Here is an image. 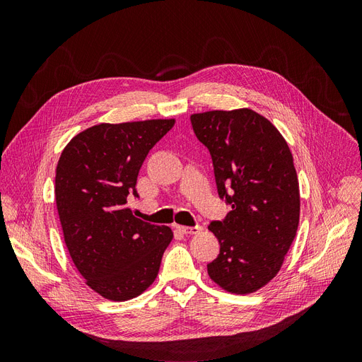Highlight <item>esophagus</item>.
Instances as JSON below:
<instances>
[{
	"label": "esophagus",
	"instance_id": "34e87169",
	"mask_svg": "<svg viewBox=\"0 0 362 362\" xmlns=\"http://www.w3.org/2000/svg\"><path fill=\"white\" fill-rule=\"evenodd\" d=\"M182 234H199L202 231L201 226H177Z\"/></svg>",
	"mask_w": 362,
	"mask_h": 362
}]
</instances>
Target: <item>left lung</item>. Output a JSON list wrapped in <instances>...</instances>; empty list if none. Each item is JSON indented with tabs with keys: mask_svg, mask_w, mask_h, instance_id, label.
<instances>
[{
	"mask_svg": "<svg viewBox=\"0 0 362 362\" xmlns=\"http://www.w3.org/2000/svg\"><path fill=\"white\" fill-rule=\"evenodd\" d=\"M190 120L211 154L218 196L233 208L208 226L221 245L208 275L229 293H254L276 276L298 231L291 151L276 127L250 108L196 113Z\"/></svg>",
	"mask_w": 362,
	"mask_h": 362,
	"instance_id": "obj_1",
	"label": "left lung"
}]
</instances>
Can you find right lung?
Masks as SVG:
<instances>
[{
    "label": "right lung",
    "mask_w": 362,
    "mask_h": 362,
    "mask_svg": "<svg viewBox=\"0 0 362 362\" xmlns=\"http://www.w3.org/2000/svg\"><path fill=\"white\" fill-rule=\"evenodd\" d=\"M175 119L100 124L76 134L56 169V204L64 243L86 284L103 298L128 300L156 281L169 226L134 217L127 202L148 152Z\"/></svg>",
    "instance_id": "obj_1"
}]
</instances>
